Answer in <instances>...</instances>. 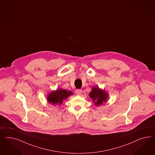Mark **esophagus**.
Returning <instances> with one entry per match:
<instances>
[{"mask_svg": "<svg viewBox=\"0 0 155 155\" xmlns=\"http://www.w3.org/2000/svg\"><path fill=\"white\" fill-rule=\"evenodd\" d=\"M75 93L78 95H81L82 93V90L77 89L75 90Z\"/></svg>", "mask_w": 155, "mask_h": 155, "instance_id": "1", "label": "esophagus"}]
</instances>
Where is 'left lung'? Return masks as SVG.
Listing matches in <instances>:
<instances>
[{
    "label": "left lung",
    "instance_id": "1",
    "mask_svg": "<svg viewBox=\"0 0 155 155\" xmlns=\"http://www.w3.org/2000/svg\"><path fill=\"white\" fill-rule=\"evenodd\" d=\"M89 95L93 101L94 104L98 106L102 105L108 98V93L104 90L100 89L98 86H94Z\"/></svg>",
    "mask_w": 155,
    "mask_h": 155
}]
</instances>
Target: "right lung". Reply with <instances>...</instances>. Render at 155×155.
Returning <instances> with one entry per match:
<instances>
[{
  "mask_svg": "<svg viewBox=\"0 0 155 155\" xmlns=\"http://www.w3.org/2000/svg\"><path fill=\"white\" fill-rule=\"evenodd\" d=\"M73 93L71 91L62 89L53 90L47 95V101L53 105H61L64 100L68 98Z\"/></svg>",
  "mask_w": 155,
  "mask_h": 155,
  "instance_id": "1",
  "label": "right lung"
}]
</instances>
